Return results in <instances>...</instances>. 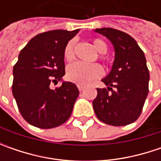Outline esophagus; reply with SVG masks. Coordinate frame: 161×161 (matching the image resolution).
Here are the masks:
<instances>
[{"mask_svg":"<svg viewBox=\"0 0 161 161\" xmlns=\"http://www.w3.org/2000/svg\"><path fill=\"white\" fill-rule=\"evenodd\" d=\"M77 87L80 91H81V90H83L84 89H85V86H83V85H80V84H78Z\"/></svg>","mask_w":161,"mask_h":161,"instance_id":"34e87169","label":"esophagus"}]
</instances>
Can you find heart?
<instances>
[{
	"mask_svg": "<svg viewBox=\"0 0 161 161\" xmlns=\"http://www.w3.org/2000/svg\"><path fill=\"white\" fill-rule=\"evenodd\" d=\"M93 47H95L97 51L99 53H105L108 51V46L105 41L99 38H95L92 40ZM75 40H70L64 47L65 60L68 62L72 61L75 57ZM100 58L103 59V55H100ZM102 74V69L99 65L95 64H85L83 63H74L71 64L67 69V78L75 83L80 84V85H86L96 79L100 77Z\"/></svg>",
	"mask_w": 161,
	"mask_h": 161,
	"instance_id": "heart-1",
	"label": "heart"
}]
</instances>
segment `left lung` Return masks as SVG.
I'll return each mask as SVG.
<instances>
[{"instance_id": "1", "label": "left lung", "mask_w": 161, "mask_h": 161, "mask_svg": "<svg viewBox=\"0 0 161 161\" xmlns=\"http://www.w3.org/2000/svg\"><path fill=\"white\" fill-rule=\"evenodd\" d=\"M112 43L114 60L102 81L108 88L97 89L93 108L99 120L114 126H124L138 119L148 93L150 73L144 53L126 33L111 28H96Z\"/></svg>"}]
</instances>
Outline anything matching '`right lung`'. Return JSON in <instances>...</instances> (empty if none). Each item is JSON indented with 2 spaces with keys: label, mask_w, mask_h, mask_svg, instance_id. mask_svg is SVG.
<instances>
[{
  "label": "right lung",
  "mask_w": 161,
  "mask_h": 161,
  "mask_svg": "<svg viewBox=\"0 0 161 161\" xmlns=\"http://www.w3.org/2000/svg\"><path fill=\"white\" fill-rule=\"evenodd\" d=\"M80 29H56L36 35L19 54L13 67L12 94L23 118L31 125L50 129L71 116L79 96L77 86L63 81L65 74L64 47Z\"/></svg>",
  "instance_id": "add662e5"
}]
</instances>
